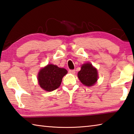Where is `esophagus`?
I'll return each mask as SVG.
<instances>
[{
  "label": "esophagus",
  "instance_id": "esophagus-1",
  "mask_svg": "<svg viewBox=\"0 0 134 134\" xmlns=\"http://www.w3.org/2000/svg\"><path fill=\"white\" fill-rule=\"evenodd\" d=\"M69 73H71V74H74L75 73V70H69Z\"/></svg>",
  "mask_w": 134,
  "mask_h": 134
}]
</instances>
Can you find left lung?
I'll return each mask as SVG.
<instances>
[{
    "mask_svg": "<svg viewBox=\"0 0 134 134\" xmlns=\"http://www.w3.org/2000/svg\"><path fill=\"white\" fill-rule=\"evenodd\" d=\"M78 77L85 86H92L98 79L97 70L90 63H86L82 65L81 70L78 72Z\"/></svg>",
    "mask_w": 134,
    "mask_h": 134,
    "instance_id": "1",
    "label": "left lung"
}]
</instances>
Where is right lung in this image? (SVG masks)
Masks as SVG:
<instances>
[{
  "mask_svg": "<svg viewBox=\"0 0 134 134\" xmlns=\"http://www.w3.org/2000/svg\"><path fill=\"white\" fill-rule=\"evenodd\" d=\"M67 73L65 69L57 65L48 64L41 69L38 74V81L41 88L47 91H52L60 87L62 79Z\"/></svg>",
  "mask_w": 134,
  "mask_h": 134,
  "instance_id": "right-lung-1",
  "label": "right lung"
}]
</instances>
